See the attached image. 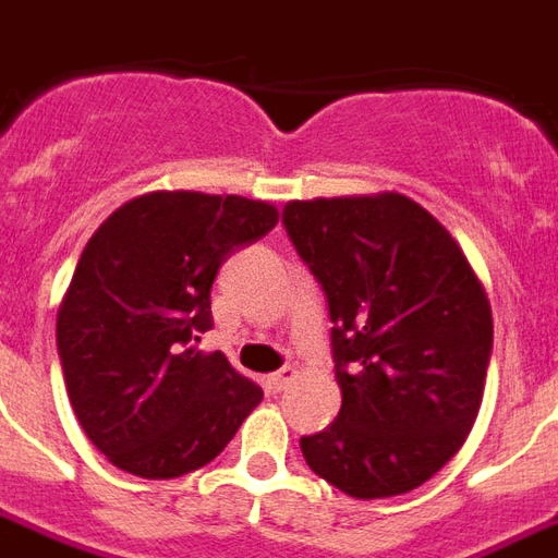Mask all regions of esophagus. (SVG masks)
<instances>
[{
	"label": "esophagus",
	"instance_id": "34e87169",
	"mask_svg": "<svg viewBox=\"0 0 558 558\" xmlns=\"http://www.w3.org/2000/svg\"><path fill=\"white\" fill-rule=\"evenodd\" d=\"M295 377H298L295 368H283V372L269 374V377H266V386H269L271 392H283V389H287L289 383L295 380Z\"/></svg>",
	"mask_w": 558,
	"mask_h": 558
}]
</instances>
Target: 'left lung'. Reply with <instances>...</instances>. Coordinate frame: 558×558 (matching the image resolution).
<instances>
[{
    "mask_svg": "<svg viewBox=\"0 0 558 558\" xmlns=\"http://www.w3.org/2000/svg\"><path fill=\"white\" fill-rule=\"evenodd\" d=\"M283 225L327 295L333 424L307 465L360 500L407 495L474 427L492 356L486 289L448 228L401 193L289 202Z\"/></svg>",
    "mask_w": 558,
    "mask_h": 558,
    "instance_id": "left-lung-1",
    "label": "left lung"
}]
</instances>
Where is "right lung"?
<instances>
[{
    "label": "right lung",
    "instance_id": "obj_1",
    "mask_svg": "<svg viewBox=\"0 0 558 558\" xmlns=\"http://www.w3.org/2000/svg\"><path fill=\"white\" fill-rule=\"evenodd\" d=\"M278 225L242 195L160 190L113 210L81 251L58 310V354L87 439L117 468L172 480L225 450L263 389L204 354L222 263Z\"/></svg>",
    "mask_w": 558,
    "mask_h": 558
}]
</instances>
